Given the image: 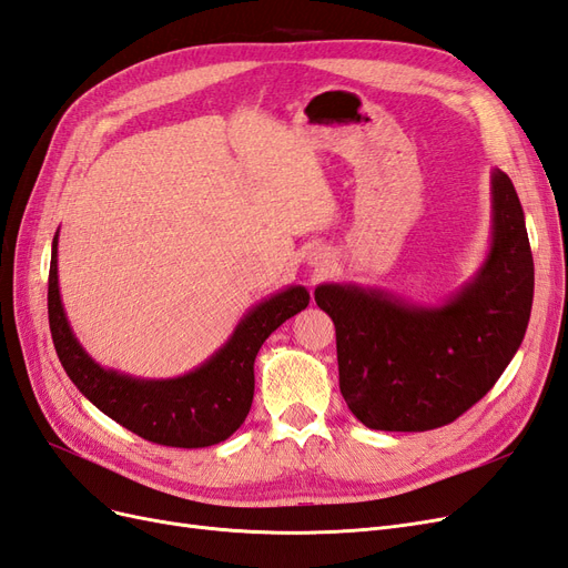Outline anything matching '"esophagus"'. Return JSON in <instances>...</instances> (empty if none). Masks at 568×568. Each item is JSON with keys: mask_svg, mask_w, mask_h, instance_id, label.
Wrapping results in <instances>:
<instances>
[{"mask_svg": "<svg viewBox=\"0 0 568 568\" xmlns=\"http://www.w3.org/2000/svg\"><path fill=\"white\" fill-rule=\"evenodd\" d=\"M324 263H326V253L315 251V253H313V265H315V267H322Z\"/></svg>", "mask_w": 568, "mask_h": 568, "instance_id": "esophagus-1", "label": "esophagus"}]
</instances>
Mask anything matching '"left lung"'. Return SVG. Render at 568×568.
<instances>
[{
    "instance_id": "obj_1",
    "label": "left lung",
    "mask_w": 568,
    "mask_h": 568,
    "mask_svg": "<svg viewBox=\"0 0 568 568\" xmlns=\"http://www.w3.org/2000/svg\"><path fill=\"white\" fill-rule=\"evenodd\" d=\"M493 244L476 277L443 305L379 288L322 284L336 326L338 386L376 432H432L464 415L519 351L532 305V255L511 180L493 170Z\"/></svg>"
}]
</instances>
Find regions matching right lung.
<instances>
[{
    "label": "right lung",
    "mask_w": 568,
    "mask_h": 568,
    "mask_svg": "<svg viewBox=\"0 0 568 568\" xmlns=\"http://www.w3.org/2000/svg\"><path fill=\"white\" fill-rule=\"evenodd\" d=\"M57 239L49 265V329L65 374L78 390L128 432L168 448H209L244 424L253 403V363L265 338L305 311L311 294L288 286L257 303L211 359L178 379H134L104 369L84 353L65 320L59 294Z\"/></svg>",
    "instance_id": "1"
}]
</instances>
